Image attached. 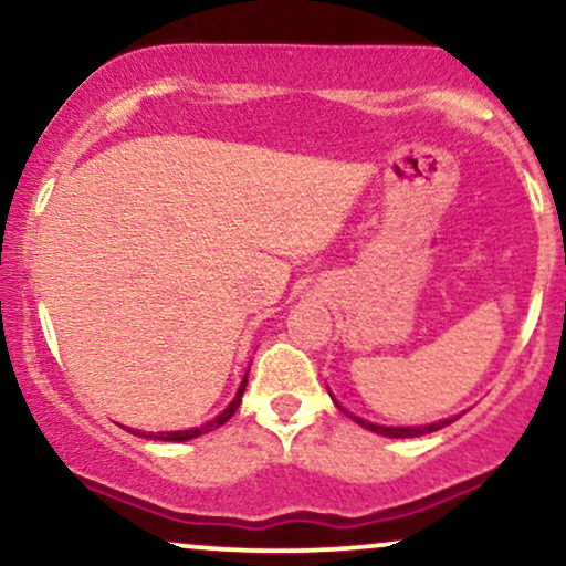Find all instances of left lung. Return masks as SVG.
I'll use <instances>...</instances> for the list:
<instances>
[{
    "mask_svg": "<svg viewBox=\"0 0 566 566\" xmlns=\"http://www.w3.org/2000/svg\"><path fill=\"white\" fill-rule=\"evenodd\" d=\"M337 405V401H335ZM340 407V405H337ZM343 409V407H340ZM354 418V415H350ZM356 423H359L361 428H367V431H375L380 433V437H388V439H412V437H423V433H431V431H439V428L450 426L452 420L458 418H450V420H439V423H431V426H375L369 423V420H361V418H354Z\"/></svg>",
    "mask_w": 566,
    "mask_h": 566,
    "instance_id": "obj_1",
    "label": "left lung"
}]
</instances>
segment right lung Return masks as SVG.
Instances as JSON below:
<instances>
[{
	"instance_id": "1",
	"label": "right lung",
	"mask_w": 566,
	"mask_h": 566,
	"mask_svg": "<svg viewBox=\"0 0 566 566\" xmlns=\"http://www.w3.org/2000/svg\"><path fill=\"white\" fill-rule=\"evenodd\" d=\"M247 373H250V369H247ZM244 386H247V375H244V380H242V386H239V391H237V396H233V401L229 407L223 409V412L218 415V418H212L210 423H205V426H199V428H188V431H161V433H146V431H133V433H138V437H146V439H159V441H188V439H197V437H201V433H210V431H216V428H220V426H226L231 420V415L237 412V407L242 405V394H244ZM129 431V428H127Z\"/></svg>"
}]
</instances>
